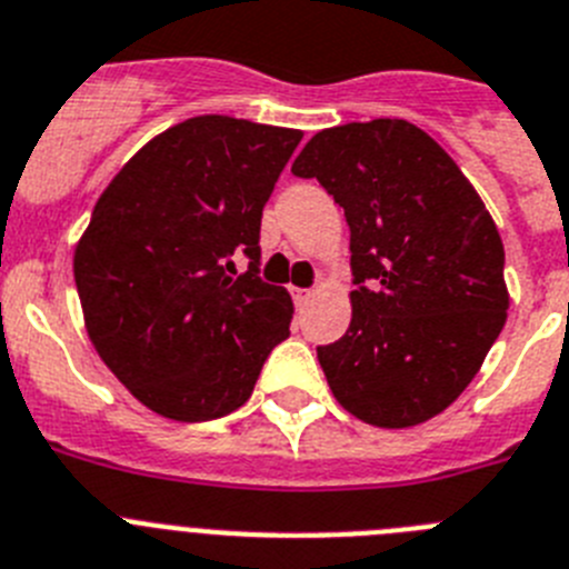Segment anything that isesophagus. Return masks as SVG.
Here are the masks:
<instances>
[{"instance_id":"obj_1","label":"esophagus","mask_w":569,"mask_h":569,"mask_svg":"<svg viewBox=\"0 0 569 569\" xmlns=\"http://www.w3.org/2000/svg\"><path fill=\"white\" fill-rule=\"evenodd\" d=\"M291 298H295V303L303 309V306L312 300V289H291Z\"/></svg>"}]
</instances>
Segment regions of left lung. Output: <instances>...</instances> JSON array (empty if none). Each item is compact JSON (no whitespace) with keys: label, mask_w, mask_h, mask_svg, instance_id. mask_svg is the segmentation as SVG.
<instances>
[{"label":"left lung","mask_w":569,"mask_h":569,"mask_svg":"<svg viewBox=\"0 0 569 569\" xmlns=\"http://www.w3.org/2000/svg\"><path fill=\"white\" fill-rule=\"evenodd\" d=\"M291 174L315 177L349 223L358 289L343 338L318 346L329 389L372 427L429 421L476 378L510 309L490 211L407 120L318 131Z\"/></svg>","instance_id":"8db88e82"}]
</instances>
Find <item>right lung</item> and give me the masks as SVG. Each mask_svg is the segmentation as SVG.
<instances>
[{
  "mask_svg": "<svg viewBox=\"0 0 569 569\" xmlns=\"http://www.w3.org/2000/svg\"><path fill=\"white\" fill-rule=\"evenodd\" d=\"M300 137L191 117L146 142L93 206L73 254L88 338L151 412L186 423L234 412L289 338V291L257 271L263 206Z\"/></svg>",
  "mask_w": 569,
  "mask_h": 569,
  "instance_id": "right-lung-1",
  "label": "right lung"
}]
</instances>
